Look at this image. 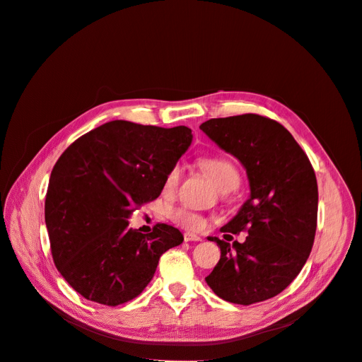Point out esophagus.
Wrapping results in <instances>:
<instances>
[{"mask_svg":"<svg viewBox=\"0 0 362 362\" xmlns=\"http://www.w3.org/2000/svg\"><path fill=\"white\" fill-rule=\"evenodd\" d=\"M184 240L185 242H201L202 238L193 233H184Z\"/></svg>","mask_w":362,"mask_h":362,"instance_id":"1","label":"esophagus"}]
</instances>
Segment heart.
<instances>
[{
	"label": "heart",
	"instance_id": "heart-1",
	"mask_svg": "<svg viewBox=\"0 0 362 362\" xmlns=\"http://www.w3.org/2000/svg\"><path fill=\"white\" fill-rule=\"evenodd\" d=\"M202 164L222 193H231L240 187L242 178H240L237 168L229 160L213 157V158L202 160ZM181 177H182V166L180 163L173 164V166L169 169L166 178H164V190L173 192L178 187ZM169 216L177 225L185 229H193V231H201V229H204L206 225L205 218L199 213L192 211L189 208H182V206L173 208Z\"/></svg>",
	"mask_w": 362,
	"mask_h": 362
}]
</instances>
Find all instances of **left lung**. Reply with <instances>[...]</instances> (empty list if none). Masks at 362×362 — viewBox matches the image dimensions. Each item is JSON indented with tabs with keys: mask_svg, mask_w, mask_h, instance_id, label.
I'll return each mask as SVG.
<instances>
[{
	"mask_svg": "<svg viewBox=\"0 0 362 362\" xmlns=\"http://www.w3.org/2000/svg\"><path fill=\"white\" fill-rule=\"evenodd\" d=\"M246 169L250 196L221 231L247 233L243 243L221 247L205 278L226 302L252 305L275 298L299 275L317 228L315 173L298 141L276 120L259 115L210 119L199 127Z\"/></svg>",
	"mask_w": 362,
	"mask_h": 362,
	"instance_id": "obj_1",
	"label": "left lung"
}]
</instances>
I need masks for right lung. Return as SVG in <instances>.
Here are the masks:
<instances>
[{
	"mask_svg": "<svg viewBox=\"0 0 362 362\" xmlns=\"http://www.w3.org/2000/svg\"><path fill=\"white\" fill-rule=\"evenodd\" d=\"M192 139L182 125L112 120L76 139L57 160L45 198L51 254L60 275L87 300L116 306L137 298L160 257L182 243L177 228L157 223L141 234L128 218L158 198Z\"/></svg>",
	"mask_w": 362,
	"mask_h": 362,
	"instance_id": "add662e5",
	"label": "right lung"
}]
</instances>
